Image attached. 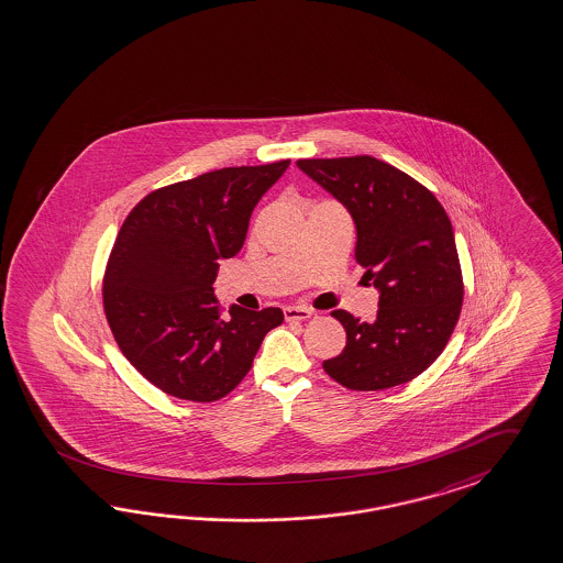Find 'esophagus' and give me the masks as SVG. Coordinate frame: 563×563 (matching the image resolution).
<instances>
[{
  "instance_id": "34e87169",
  "label": "esophagus",
  "mask_w": 563,
  "mask_h": 563,
  "mask_svg": "<svg viewBox=\"0 0 563 563\" xmlns=\"http://www.w3.org/2000/svg\"><path fill=\"white\" fill-rule=\"evenodd\" d=\"M284 317H286V321H305V319L312 317V311L305 309V307H286Z\"/></svg>"
}]
</instances>
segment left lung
Returning <instances> with one entry per match:
<instances>
[{
    "instance_id": "obj_1",
    "label": "left lung",
    "mask_w": 563,
    "mask_h": 563,
    "mask_svg": "<svg viewBox=\"0 0 563 563\" xmlns=\"http://www.w3.org/2000/svg\"><path fill=\"white\" fill-rule=\"evenodd\" d=\"M353 217L354 258L379 290L374 321L332 312L344 351L323 361L349 390H386L423 374L444 351L463 305L453 225L437 196L374 156L296 161Z\"/></svg>"
}]
</instances>
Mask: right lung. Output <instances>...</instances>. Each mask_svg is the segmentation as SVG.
I'll list each match as a JSON object with an SVG mask.
<instances>
[{"label":"right lung","instance_id":"add662e5","mask_svg":"<svg viewBox=\"0 0 563 563\" xmlns=\"http://www.w3.org/2000/svg\"><path fill=\"white\" fill-rule=\"evenodd\" d=\"M290 161L210 170L150 191L126 214L104 273V312L126 361L163 393L214 402L251 372L282 309L223 317L219 261L244 246L251 214Z\"/></svg>","mask_w":563,"mask_h":563}]
</instances>
